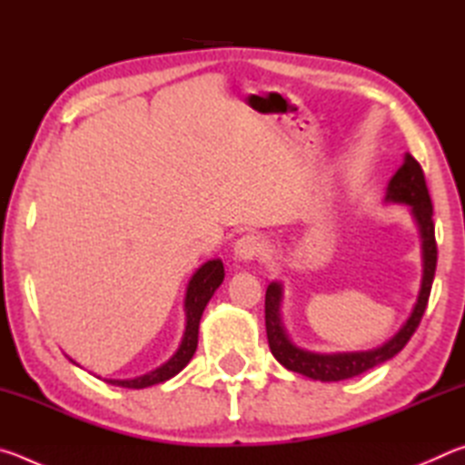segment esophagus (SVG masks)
I'll list each match as a JSON object with an SVG mask.
<instances>
[{
	"instance_id": "esophagus-1",
	"label": "esophagus",
	"mask_w": 465,
	"mask_h": 465,
	"mask_svg": "<svg viewBox=\"0 0 465 465\" xmlns=\"http://www.w3.org/2000/svg\"><path fill=\"white\" fill-rule=\"evenodd\" d=\"M262 252V242L256 235H243L235 242L233 256L238 262H252Z\"/></svg>"
}]
</instances>
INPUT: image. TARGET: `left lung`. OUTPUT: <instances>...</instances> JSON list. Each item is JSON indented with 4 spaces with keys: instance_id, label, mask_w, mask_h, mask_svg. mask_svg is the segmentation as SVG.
<instances>
[{
    "instance_id": "left-lung-1",
    "label": "left lung",
    "mask_w": 465,
    "mask_h": 465,
    "mask_svg": "<svg viewBox=\"0 0 465 465\" xmlns=\"http://www.w3.org/2000/svg\"><path fill=\"white\" fill-rule=\"evenodd\" d=\"M385 203L408 204L414 223L419 227L422 242V281L419 299H416L411 318L404 322V326L393 334L388 342L371 351H352V352H313L305 351L291 341L285 324L281 318L282 303V285L279 281H272L266 287L264 297V320H266V336L272 357L289 371L302 373L305 377L318 381H342L351 377L361 375L377 365L385 363L391 357H396L411 341V336L419 328L422 313L427 310L432 279L437 269V242H435V223H432V203L424 180V172L420 163L411 153L404 155V163L396 174L391 176L388 191H385Z\"/></svg>"
}]
</instances>
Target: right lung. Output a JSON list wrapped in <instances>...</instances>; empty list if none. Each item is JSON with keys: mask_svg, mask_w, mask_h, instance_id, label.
<instances>
[{"mask_svg": "<svg viewBox=\"0 0 465 465\" xmlns=\"http://www.w3.org/2000/svg\"><path fill=\"white\" fill-rule=\"evenodd\" d=\"M223 277H225L223 262L219 261V258H215V261H207L193 274V279L186 287V297H184L186 328H184L183 342H180L178 351L166 361V363L155 367L153 371H147L137 377H129V380H104V381L110 385H119V388L143 390V388H149V385L168 381L183 371V369L188 365V361L193 359L196 344H199V324H201L203 312L207 308L209 299L213 297L219 285L223 282Z\"/></svg>", "mask_w": 465, "mask_h": 465, "instance_id": "obj_1", "label": "right lung"}]
</instances>
